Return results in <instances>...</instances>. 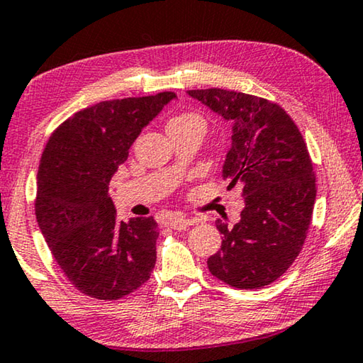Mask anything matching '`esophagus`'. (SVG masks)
I'll list each match as a JSON object with an SVG mask.
<instances>
[{"label": "esophagus", "instance_id": "34e87169", "mask_svg": "<svg viewBox=\"0 0 363 363\" xmlns=\"http://www.w3.org/2000/svg\"><path fill=\"white\" fill-rule=\"evenodd\" d=\"M194 223H195V220H189V218H182V216H171V218H168V221H166L168 226H171L172 229H177V231L192 226Z\"/></svg>", "mask_w": 363, "mask_h": 363}]
</instances>
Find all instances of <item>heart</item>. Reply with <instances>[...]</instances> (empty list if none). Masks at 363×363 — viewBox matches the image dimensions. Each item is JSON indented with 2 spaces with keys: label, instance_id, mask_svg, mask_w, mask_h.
<instances>
[{
  "label": "heart",
  "instance_id": "b5f03b06",
  "mask_svg": "<svg viewBox=\"0 0 363 363\" xmlns=\"http://www.w3.org/2000/svg\"><path fill=\"white\" fill-rule=\"evenodd\" d=\"M186 124H199V125H202V128H205L203 118L199 116V114H195V113L179 114V116H174L168 123V125H186Z\"/></svg>",
  "mask_w": 363,
  "mask_h": 363
}]
</instances>
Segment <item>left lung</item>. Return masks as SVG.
<instances>
[{
	"mask_svg": "<svg viewBox=\"0 0 363 363\" xmlns=\"http://www.w3.org/2000/svg\"><path fill=\"white\" fill-rule=\"evenodd\" d=\"M187 94L233 124L223 179L242 186L245 203L233 228L216 221L223 242L208 269L229 286L258 289L286 273L306 240L316 197L307 145L276 103L223 89Z\"/></svg>",
	"mask_w": 363,
	"mask_h": 363,
	"instance_id": "obj_1",
	"label": "left lung"
}]
</instances>
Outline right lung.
Returning <instances> with one entry per match:
<instances>
[{
    "label": "right lung",
    "mask_w": 363,
    "mask_h": 363,
    "mask_svg": "<svg viewBox=\"0 0 363 363\" xmlns=\"http://www.w3.org/2000/svg\"><path fill=\"white\" fill-rule=\"evenodd\" d=\"M172 91L101 101L77 111L45 145L35 215L55 260L80 292L116 301L145 284L157 262L153 218L119 221L109 181Z\"/></svg>",
    "instance_id": "right-lung-1"
}]
</instances>
